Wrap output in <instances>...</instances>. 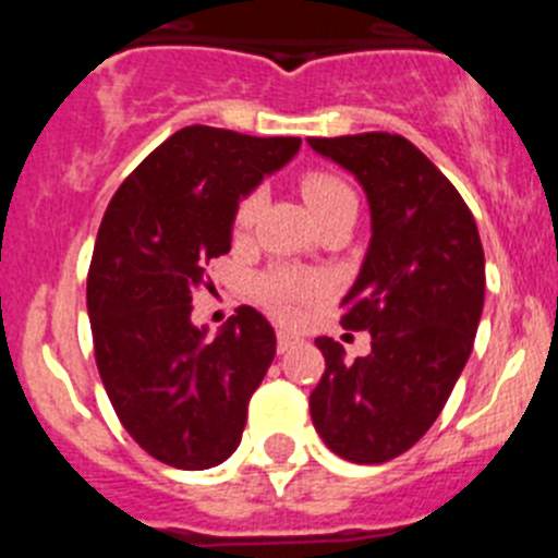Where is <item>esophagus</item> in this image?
Returning <instances> with one entry per match:
<instances>
[{
    "label": "esophagus",
    "instance_id": "34e87169",
    "mask_svg": "<svg viewBox=\"0 0 558 558\" xmlns=\"http://www.w3.org/2000/svg\"><path fill=\"white\" fill-rule=\"evenodd\" d=\"M295 343H299V335L290 332V329H279V332H276V349H279V352H288Z\"/></svg>",
    "mask_w": 558,
    "mask_h": 558
}]
</instances>
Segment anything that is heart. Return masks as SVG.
Here are the masks:
<instances>
[{"mask_svg": "<svg viewBox=\"0 0 558 558\" xmlns=\"http://www.w3.org/2000/svg\"><path fill=\"white\" fill-rule=\"evenodd\" d=\"M302 195L304 201H307L310 211L315 215V220H322L324 215H329V211L338 209V206L354 204V192L340 179L329 175V172H310V175H304ZM259 206H263V192H251L234 215L236 234H245V231L254 226L256 215H259ZM256 290H259V295H263V302L268 304V307L279 310V313H288L295 302L313 299V295L322 290V284H318V279H313V276L282 268L263 276L259 284H256Z\"/></svg>", "mask_w": 558, "mask_h": 558, "instance_id": "b5f03b06", "label": "heart"}]
</instances>
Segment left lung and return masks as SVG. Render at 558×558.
<instances>
[{
    "label": "left lung",
    "mask_w": 558,
    "mask_h": 558,
    "mask_svg": "<svg viewBox=\"0 0 558 558\" xmlns=\"http://www.w3.org/2000/svg\"><path fill=\"white\" fill-rule=\"evenodd\" d=\"M307 145L352 172L372 215L340 318L372 332V352L347 363L338 340H315L327 368L310 416L335 456L391 461L430 430L470 360L486 290L481 234L456 186L405 136L372 131Z\"/></svg>",
    "instance_id": "left-lung-1"
}]
</instances>
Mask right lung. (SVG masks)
<instances>
[{
    "label": "right lung",
    "mask_w": 558,
    "mask_h": 558,
    "mask_svg": "<svg viewBox=\"0 0 558 558\" xmlns=\"http://www.w3.org/2000/svg\"><path fill=\"white\" fill-rule=\"evenodd\" d=\"M299 136L190 125L122 181L102 215L86 304L102 386L156 461L209 470L240 447L276 335L254 307L209 335L192 324L206 265L231 251L240 201L282 170Z\"/></svg>",
    "instance_id": "right-lung-1"
}]
</instances>
